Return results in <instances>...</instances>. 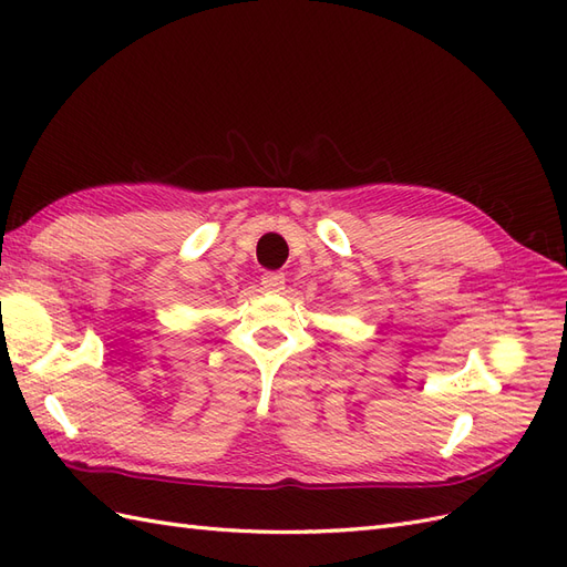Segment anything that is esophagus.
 Returning a JSON list of instances; mask_svg holds the SVG:
<instances>
[{
  "mask_svg": "<svg viewBox=\"0 0 567 567\" xmlns=\"http://www.w3.org/2000/svg\"><path fill=\"white\" fill-rule=\"evenodd\" d=\"M284 284H286V277L281 271H265L262 274V288L269 290V293H279V290H284Z\"/></svg>",
  "mask_w": 567,
  "mask_h": 567,
  "instance_id": "1",
  "label": "esophagus"
}]
</instances>
